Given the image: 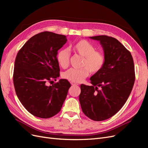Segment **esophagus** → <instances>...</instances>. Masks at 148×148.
I'll use <instances>...</instances> for the list:
<instances>
[{
    "label": "esophagus",
    "mask_w": 148,
    "mask_h": 148,
    "mask_svg": "<svg viewBox=\"0 0 148 148\" xmlns=\"http://www.w3.org/2000/svg\"><path fill=\"white\" fill-rule=\"evenodd\" d=\"M70 83H71V85H78V83H75V82H70Z\"/></svg>",
    "instance_id": "34e87169"
}]
</instances>
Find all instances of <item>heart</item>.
<instances>
[{"instance_id":"b5f03b06","label":"heart","mask_w":148,"mask_h":148,"mask_svg":"<svg viewBox=\"0 0 148 148\" xmlns=\"http://www.w3.org/2000/svg\"><path fill=\"white\" fill-rule=\"evenodd\" d=\"M70 48L74 52L84 57L82 66L78 69L71 68L65 71L63 77L71 82L78 83L83 81L89 74H96L102 69L106 62V56L101 51L96 50V47L87 40L82 39L71 45ZM70 53L69 49L62 48L57 53V63L62 67L66 68L69 65Z\"/></svg>"}]
</instances>
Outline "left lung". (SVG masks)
<instances>
[{
	"mask_svg": "<svg viewBox=\"0 0 148 148\" xmlns=\"http://www.w3.org/2000/svg\"><path fill=\"white\" fill-rule=\"evenodd\" d=\"M91 38L100 41L106 62L91 77L92 86L81 84L79 101L85 115L102 121L117 114L127 101L135 80V66L130 52L117 39L105 35Z\"/></svg>",
	"mask_w": 148,
	"mask_h": 148,
	"instance_id": "1",
	"label": "left lung"
}]
</instances>
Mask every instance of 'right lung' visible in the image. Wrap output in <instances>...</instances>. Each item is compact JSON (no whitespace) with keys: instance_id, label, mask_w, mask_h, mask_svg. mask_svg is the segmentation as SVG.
<instances>
[{"instance_id":"right-lung-1","label":"right lung","mask_w":148,"mask_h":148,"mask_svg":"<svg viewBox=\"0 0 148 148\" xmlns=\"http://www.w3.org/2000/svg\"><path fill=\"white\" fill-rule=\"evenodd\" d=\"M66 37L49 31L31 37L18 52L13 81L16 96L30 114L48 119L59 112L71 84L61 79L56 56Z\"/></svg>"}]
</instances>
